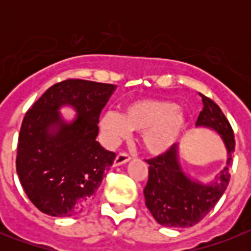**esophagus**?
Wrapping results in <instances>:
<instances>
[{
  "label": "esophagus",
  "mask_w": 251,
  "mask_h": 251,
  "mask_svg": "<svg viewBox=\"0 0 251 251\" xmlns=\"http://www.w3.org/2000/svg\"><path fill=\"white\" fill-rule=\"evenodd\" d=\"M130 160V155L126 152H120L114 159V167H118V165H122L127 163Z\"/></svg>",
  "instance_id": "1"
}]
</instances>
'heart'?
Wrapping results in <instances>:
<instances>
[{"instance_id":"1","label":"heart","mask_w":251,"mask_h":251,"mask_svg":"<svg viewBox=\"0 0 251 251\" xmlns=\"http://www.w3.org/2000/svg\"><path fill=\"white\" fill-rule=\"evenodd\" d=\"M110 139L118 141L129 131H143L142 145L152 155H161L176 145L187 126V117L178 105L165 99H134L122 113L106 112L100 121Z\"/></svg>"}]
</instances>
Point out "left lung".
Returning a JSON list of instances; mask_svg holds the SVG:
<instances>
[{
	"label": "left lung",
	"mask_w": 251,
	"mask_h": 251,
	"mask_svg": "<svg viewBox=\"0 0 251 251\" xmlns=\"http://www.w3.org/2000/svg\"><path fill=\"white\" fill-rule=\"evenodd\" d=\"M202 96L203 109L195 122L220 135L226 150V165L210 183L191 179L179 161L178 146L147 160L149 181L146 185V206L159 224L168 228H187L199 223L222 198L229 183V168L234 151V135L230 124L218 104Z\"/></svg>",
	"instance_id": "left-lung-1"
}]
</instances>
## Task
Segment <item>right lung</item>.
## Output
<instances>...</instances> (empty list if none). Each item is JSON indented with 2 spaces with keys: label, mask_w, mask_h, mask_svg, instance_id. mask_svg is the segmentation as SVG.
<instances>
[{
  "label": "right lung",
  "mask_w": 251,
  "mask_h": 251,
  "mask_svg": "<svg viewBox=\"0 0 251 251\" xmlns=\"http://www.w3.org/2000/svg\"><path fill=\"white\" fill-rule=\"evenodd\" d=\"M116 87L64 80L49 87L25 113L18 141L17 173L25 193L41 212L73 216L94 198L116 157L96 141L99 117ZM62 106L76 110L73 122L63 120Z\"/></svg>",
  "instance_id": "add662e5"
}]
</instances>
